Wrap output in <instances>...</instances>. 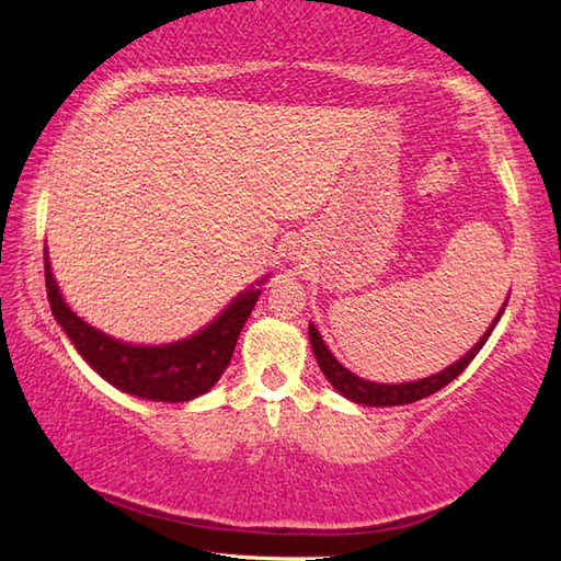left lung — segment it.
<instances>
[{"label": "left lung", "mask_w": 561, "mask_h": 561, "mask_svg": "<svg viewBox=\"0 0 561 561\" xmlns=\"http://www.w3.org/2000/svg\"><path fill=\"white\" fill-rule=\"evenodd\" d=\"M502 313H504V308L496 313L490 330L484 332V335L480 337V342L474 344V347L468 354L460 356L456 364H450L448 368H444V371L436 374V376L414 380V383H390V386H386V383H371V380H364L359 376H354L352 371H347V368H344L335 359V356L330 354V350L325 347V342L320 340L313 323L308 325V337H311V347H313V354H316V359H318L320 371L325 374V378L330 380V386L335 388L337 392H342L344 398H350V400L359 402V404H368V408H396V404H408V402H416V400H422V398L434 396L436 390L448 386L453 378H458L465 371V368L470 366V362L474 359V356H478V352L484 347L486 337L492 335V330L499 323V318H502Z\"/></svg>", "instance_id": "obj_1"}]
</instances>
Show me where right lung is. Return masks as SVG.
I'll return each mask as SVG.
<instances>
[{"instance_id":"1","label":"right lung","mask_w":561,"mask_h":561,"mask_svg":"<svg viewBox=\"0 0 561 561\" xmlns=\"http://www.w3.org/2000/svg\"><path fill=\"white\" fill-rule=\"evenodd\" d=\"M45 287L55 320L93 371L129 396L157 402L193 400L217 383L231 362L236 340L260 296V289L241 294L214 323L193 337L161 347H137L103 335L69 311L53 279L47 253Z\"/></svg>"}]
</instances>
